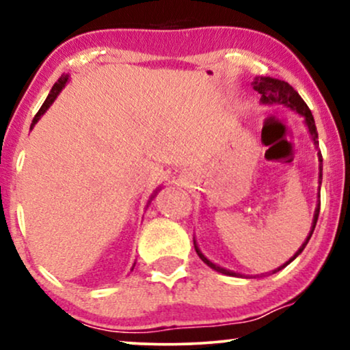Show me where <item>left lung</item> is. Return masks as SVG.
Returning <instances> with one entry per match:
<instances>
[{
    "label": "left lung",
    "instance_id": "left-lung-1",
    "mask_svg": "<svg viewBox=\"0 0 350 350\" xmlns=\"http://www.w3.org/2000/svg\"><path fill=\"white\" fill-rule=\"evenodd\" d=\"M253 89L258 90V94H261V98L260 102L262 105H280V107H285L288 108L290 111H295L296 114H299V116L304 118V124L306 127H308V131L310 133V138H312L315 148L319 146V133H317V127H315V121H314V116L312 113H310V109L308 105L304 103V100L299 97V94L296 92V90L291 88L288 83H285V81H280V79H275V78H271V76H256L255 79H253ZM322 154L319 152V193H317V207H315V212H314V218H312V226H310V231H309V236L306 237V241L303 242V245L299 247V250L295 253L293 256L290 258L288 261L285 262V265H282L274 269L272 272H277L280 269H284L285 266H288L291 261L295 260L296 256L301 255V252L304 250V247L308 245L310 236H312L314 229H315V224H317V219H319V212H320V185H322V170H323V165H322ZM194 248H196V253H198L200 260H202L205 265L208 267H212L213 271L217 272H221L224 275H232V277H242V274H239V272H234V271H229L226 267H221L218 265H215L208 260L207 256L204 255L202 252H200V248L198 245V242H196L194 239Z\"/></svg>",
    "mask_w": 350,
    "mask_h": 350
}]
</instances>
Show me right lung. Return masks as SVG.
Segmentation results:
<instances>
[{
    "mask_svg": "<svg viewBox=\"0 0 350 350\" xmlns=\"http://www.w3.org/2000/svg\"><path fill=\"white\" fill-rule=\"evenodd\" d=\"M68 79H70V75H62V76H60V78H59V81H57V83L54 84V88H52V89H51V92H49V95H47L46 102H44V103H42V107L40 108V111H38V113H36V116H35V119H33V122H31V127H30V129H33V126H35V124H36L38 121H40V118L42 116V114H44V113L47 111V109H49V107H51V105L55 102V98H57V97H59V94L62 92V89H64V88H65V85H66V83H68ZM157 191H161V189H156V191H154V193H152V194H151V198H150V200H148L146 207H148V205H150V204H151V200H152V199H154V196L157 194Z\"/></svg>",
    "mask_w": 350,
    "mask_h": 350,
    "instance_id": "obj_1",
    "label": "right lung"
}]
</instances>
